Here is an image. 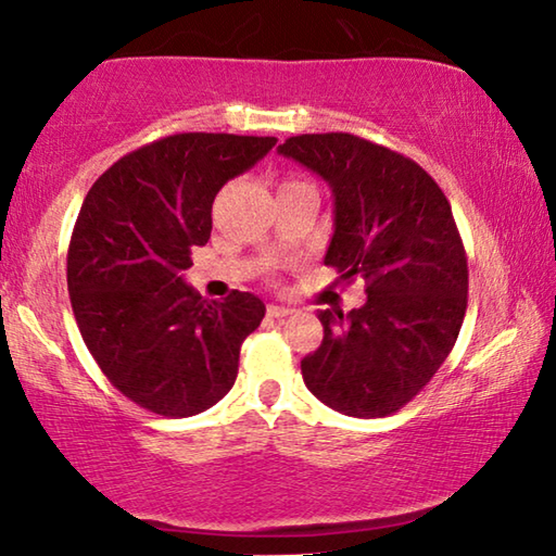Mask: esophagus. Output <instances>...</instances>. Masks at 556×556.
Returning a JSON list of instances; mask_svg holds the SVG:
<instances>
[{
	"label": "esophagus",
	"mask_w": 556,
	"mask_h": 556,
	"mask_svg": "<svg viewBox=\"0 0 556 556\" xmlns=\"http://www.w3.org/2000/svg\"><path fill=\"white\" fill-rule=\"evenodd\" d=\"M293 311L290 307H283V305H268V315L270 318H286V315H290Z\"/></svg>",
	"instance_id": "1"
}]
</instances>
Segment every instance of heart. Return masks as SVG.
<instances>
[{"mask_svg": "<svg viewBox=\"0 0 556 556\" xmlns=\"http://www.w3.org/2000/svg\"><path fill=\"white\" fill-rule=\"evenodd\" d=\"M295 184H305V181H298V178H290V181H286L283 186H295Z\"/></svg>", "mask_w": 556, "mask_h": 556, "instance_id": "b5f03b06", "label": "heart"}]
</instances>
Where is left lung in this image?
<instances>
[{
    "label": "left lung",
    "mask_w": 556,
    "mask_h": 556,
    "mask_svg": "<svg viewBox=\"0 0 556 556\" xmlns=\"http://www.w3.org/2000/svg\"><path fill=\"white\" fill-rule=\"evenodd\" d=\"M278 151L330 186L326 266L367 293L350 313L320 311L305 386L350 417L397 413L447 361L465 320L467 255L447 195L413 159L353 134L290 136Z\"/></svg>",
    "instance_id": "left-lung-1"
}]
</instances>
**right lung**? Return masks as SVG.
I'll return each instance as SVG.
<instances>
[{"label":"right lung","instance_id":"1","mask_svg":"<svg viewBox=\"0 0 556 556\" xmlns=\"http://www.w3.org/2000/svg\"><path fill=\"white\" fill-rule=\"evenodd\" d=\"M276 141L164 136L118 159L84 199L66 255L76 326L111 386L149 413L199 415L233 388L266 305L241 290L206 301L181 273L211 238L216 193Z\"/></svg>","mask_w":556,"mask_h":556}]
</instances>
